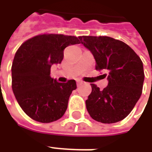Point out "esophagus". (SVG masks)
Wrapping results in <instances>:
<instances>
[{
    "label": "esophagus",
    "mask_w": 152,
    "mask_h": 152,
    "mask_svg": "<svg viewBox=\"0 0 152 152\" xmlns=\"http://www.w3.org/2000/svg\"><path fill=\"white\" fill-rule=\"evenodd\" d=\"M76 83H77V86H80V84H82V83H83V81L80 80H79L76 81Z\"/></svg>",
    "instance_id": "34e87169"
}]
</instances>
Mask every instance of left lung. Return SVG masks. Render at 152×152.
Returning a JSON list of instances; mask_svg holds the SVG:
<instances>
[{"label": "left lung", "mask_w": 152, "mask_h": 152, "mask_svg": "<svg viewBox=\"0 0 152 152\" xmlns=\"http://www.w3.org/2000/svg\"><path fill=\"white\" fill-rule=\"evenodd\" d=\"M81 43L95 59V69L107 74L108 85L103 90L91 83L86 100L90 116L104 124L125 118L140 98L144 80L143 62L125 42L107 36H80Z\"/></svg>", "instance_id": "8db88e82"}]
</instances>
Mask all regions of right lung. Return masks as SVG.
<instances>
[{"instance_id": "obj_1", "label": "right lung", "mask_w": 152, "mask_h": 152, "mask_svg": "<svg viewBox=\"0 0 152 152\" xmlns=\"http://www.w3.org/2000/svg\"><path fill=\"white\" fill-rule=\"evenodd\" d=\"M80 43L76 36L44 34L27 40L16 51L12 88L20 107L33 120L50 123L64 114L76 83L74 80L57 82L51 78L50 68L61 63L67 46Z\"/></svg>"}]
</instances>
